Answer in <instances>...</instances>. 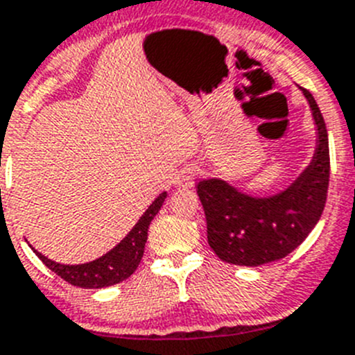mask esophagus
Segmentation results:
<instances>
[{
    "label": "esophagus",
    "instance_id": "1",
    "mask_svg": "<svg viewBox=\"0 0 355 355\" xmlns=\"http://www.w3.org/2000/svg\"><path fill=\"white\" fill-rule=\"evenodd\" d=\"M194 177H196V170L194 168H184V170L178 171L177 178H175V184H177V187L182 189L193 187Z\"/></svg>",
    "mask_w": 355,
    "mask_h": 355
}]
</instances>
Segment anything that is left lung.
<instances>
[{"instance_id":"1","label":"left lung","mask_w":355,"mask_h":355,"mask_svg":"<svg viewBox=\"0 0 355 355\" xmlns=\"http://www.w3.org/2000/svg\"><path fill=\"white\" fill-rule=\"evenodd\" d=\"M313 122V157L300 177L271 196H252L223 178L198 182L207 217V236L218 259L238 266H261L289 256L312 233L322 215L329 185V141L319 105L301 87Z\"/></svg>"}]
</instances>
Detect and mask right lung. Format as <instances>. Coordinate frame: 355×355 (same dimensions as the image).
Returning <instances> with one entry per match:
<instances>
[{"label": "right lung", "mask_w": 355, "mask_h": 355, "mask_svg": "<svg viewBox=\"0 0 355 355\" xmlns=\"http://www.w3.org/2000/svg\"><path fill=\"white\" fill-rule=\"evenodd\" d=\"M166 200V191L159 194L150 207L145 210L140 220L135 224L131 231L121 240V243L115 245L112 250L103 254L101 257L94 261H89L84 264H61L49 259L43 254L29 245L35 250L36 256L42 259V263L54 271L58 277L66 280L71 286L82 287V289H101V287H110L115 284L122 282L125 278L131 277L135 270L140 264L144 257L145 243H147V231L150 226L152 218L161 210L162 203Z\"/></svg>", "instance_id": "add662e5"}]
</instances>
